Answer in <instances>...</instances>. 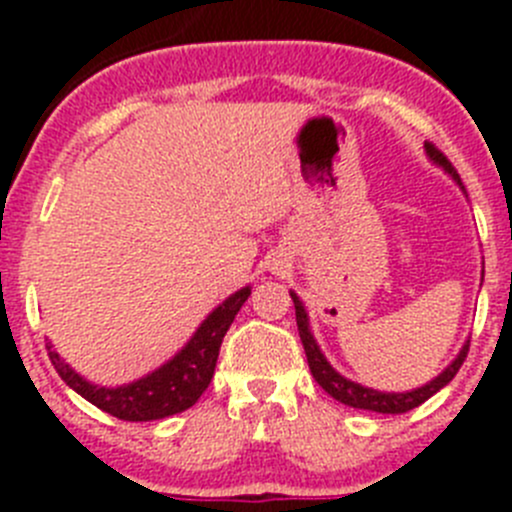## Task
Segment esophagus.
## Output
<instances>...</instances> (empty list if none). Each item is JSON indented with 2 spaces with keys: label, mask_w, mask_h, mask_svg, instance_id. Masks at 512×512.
<instances>
[{
  "label": "esophagus",
  "mask_w": 512,
  "mask_h": 512,
  "mask_svg": "<svg viewBox=\"0 0 512 512\" xmlns=\"http://www.w3.org/2000/svg\"><path fill=\"white\" fill-rule=\"evenodd\" d=\"M271 269H274V271H279V269H282V264H277V261H274V264H271Z\"/></svg>",
  "instance_id": "esophagus-1"
}]
</instances>
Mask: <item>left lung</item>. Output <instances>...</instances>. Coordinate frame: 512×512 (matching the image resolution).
<instances>
[{"label":"left lung","mask_w":512,"mask_h":512,"mask_svg":"<svg viewBox=\"0 0 512 512\" xmlns=\"http://www.w3.org/2000/svg\"><path fill=\"white\" fill-rule=\"evenodd\" d=\"M425 151H428V156H431L438 166H443V169L454 176L456 184H461L459 174H456V169L451 166L449 158L443 156V153L438 151L433 143H425ZM292 300H295L297 330H300V341H302V346H305V356H307V364H310L312 377H315V382H318L320 387H323V390L328 392L330 397H333V400L343 402V405H348V408L372 410V413H387V415L408 413V410L423 405L428 397L436 395L441 387H446V384H449L451 379L456 377V372H459L461 364H464V359H467V354H469V343H467V346L459 351V356H456V359L451 361L449 366H446V372H441L436 379H433V382H428L425 387H418V390H413V392H377V390H369V387H361V384H356V382H351V379L341 377V374H338L336 369L328 364V361H325V356L320 354L318 343H315V338H312V333H310L307 312H305V307H302L300 297L292 295Z\"/></svg>","instance_id":"1"}]
</instances>
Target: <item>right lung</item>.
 Wrapping results in <instances>:
<instances>
[{"mask_svg": "<svg viewBox=\"0 0 512 512\" xmlns=\"http://www.w3.org/2000/svg\"><path fill=\"white\" fill-rule=\"evenodd\" d=\"M248 295H251V287H243L241 292L228 297L223 305L207 315L192 341L169 364H164L148 377L138 379V382L125 384V387L107 390V387L89 384L53 351V346H48V356H51V364L56 366L63 382L104 413L115 415L120 420H133V423L169 418V415L192 408L194 402L200 400L202 392L210 387L220 343H223L230 323L235 320L243 302L248 300Z\"/></svg>", "mask_w": 512, "mask_h": 512, "instance_id": "obj_1", "label": "right lung"}]
</instances>
